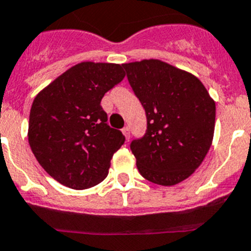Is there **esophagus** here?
Masks as SVG:
<instances>
[{
	"mask_svg": "<svg viewBox=\"0 0 251 251\" xmlns=\"http://www.w3.org/2000/svg\"><path fill=\"white\" fill-rule=\"evenodd\" d=\"M123 132H124V135H125L126 141H128V139H130V128H128L127 126H125V127L123 128Z\"/></svg>",
	"mask_w": 251,
	"mask_h": 251,
	"instance_id": "1",
	"label": "esophagus"
}]
</instances>
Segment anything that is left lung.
<instances>
[{
    "instance_id": "1",
    "label": "left lung",
    "mask_w": 251,
    "mask_h": 251,
    "mask_svg": "<svg viewBox=\"0 0 251 251\" xmlns=\"http://www.w3.org/2000/svg\"><path fill=\"white\" fill-rule=\"evenodd\" d=\"M123 67L146 114L145 134L130 144L137 170L153 184H179L211 146L215 102L198 77L166 62L144 60Z\"/></svg>"
}]
</instances>
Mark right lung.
Returning <instances> with one entry per match:
<instances>
[{
    "label": "right lung",
    "mask_w": 251,
    "mask_h": 251,
    "mask_svg": "<svg viewBox=\"0 0 251 251\" xmlns=\"http://www.w3.org/2000/svg\"><path fill=\"white\" fill-rule=\"evenodd\" d=\"M124 77L120 65L81 62L33 100L28 123L31 150L60 184L83 190L100 184L109 174L110 161L125 136L110 127L100 103Z\"/></svg>",
    "instance_id": "right-lung-1"
}]
</instances>
